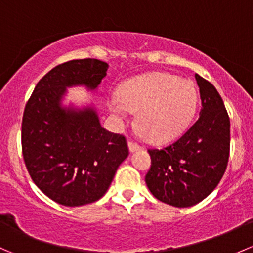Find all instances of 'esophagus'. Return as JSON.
Segmentation results:
<instances>
[{
  "instance_id": "1",
  "label": "esophagus",
  "mask_w": 253,
  "mask_h": 253,
  "mask_svg": "<svg viewBox=\"0 0 253 253\" xmlns=\"http://www.w3.org/2000/svg\"><path fill=\"white\" fill-rule=\"evenodd\" d=\"M128 149H129V152L133 153V152H136V150L141 149V147H139V145L137 144V143L129 141V142H128Z\"/></svg>"
}]
</instances>
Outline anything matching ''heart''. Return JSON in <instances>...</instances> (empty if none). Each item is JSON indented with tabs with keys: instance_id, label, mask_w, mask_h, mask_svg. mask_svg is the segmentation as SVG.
I'll return each instance as SVG.
<instances>
[{
	"instance_id": "1",
	"label": "heart",
	"mask_w": 253,
	"mask_h": 253,
	"mask_svg": "<svg viewBox=\"0 0 253 253\" xmlns=\"http://www.w3.org/2000/svg\"><path fill=\"white\" fill-rule=\"evenodd\" d=\"M197 90L193 83L169 73H150L125 82L109 109L119 119L138 111L136 126L145 139L169 142L180 136L195 116Z\"/></svg>"
}]
</instances>
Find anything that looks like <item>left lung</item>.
Here are the masks:
<instances>
[{"mask_svg":"<svg viewBox=\"0 0 253 253\" xmlns=\"http://www.w3.org/2000/svg\"><path fill=\"white\" fill-rule=\"evenodd\" d=\"M202 109L200 117L181 138L149 149L152 167L145 183L157 200L185 208L213 192L225 172L230 152V120L215 86L195 75Z\"/></svg>","mask_w":253,"mask_h":253,"instance_id":"obj_1","label":"left lung"}]
</instances>
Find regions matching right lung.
I'll use <instances>...</instances> for the list:
<instances>
[{
    "label": "right lung",
    "instance_id": "1",
    "mask_svg": "<svg viewBox=\"0 0 253 253\" xmlns=\"http://www.w3.org/2000/svg\"><path fill=\"white\" fill-rule=\"evenodd\" d=\"M109 65L72 60L46 73L25 105L22 150L35 185L55 202L79 207L100 200L128 157L126 138L100 125L96 108L62 105L67 88L95 91Z\"/></svg>",
    "mask_w": 253,
    "mask_h": 253
}]
</instances>
